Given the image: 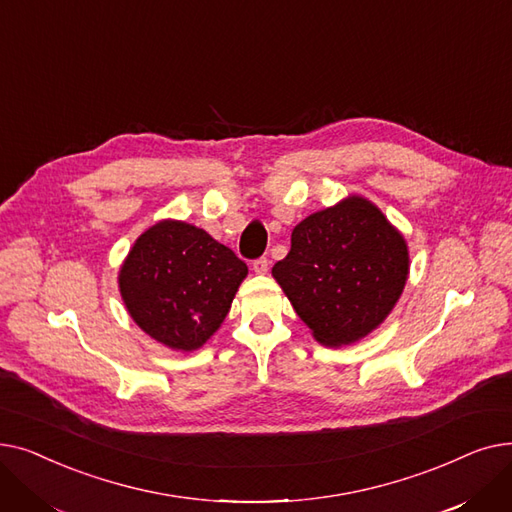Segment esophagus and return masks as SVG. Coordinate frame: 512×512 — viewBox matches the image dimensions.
<instances>
[{
	"mask_svg": "<svg viewBox=\"0 0 512 512\" xmlns=\"http://www.w3.org/2000/svg\"><path fill=\"white\" fill-rule=\"evenodd\" d=\"M253 270H255V274L265 276V274H267V270H270V261H267L265 257L255 259V261H253Z\"/></svg>",
	"mask_w": 512,
	"mask_h": 512,
	"instance_id": "34e87169",
	"label": "esophagus"
}]
</instances>
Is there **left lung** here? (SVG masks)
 Returning a JSON list of instances; mask_svg holds the SVG:
<instances>
[{"label":"left lung","mask_w":512,"mask_h":512,"mask_svg":"<svg viewBox=\"0 0 512 512\" xmlns=\"http://www.w3.org/2000/svg\"><path fill=\"white\" fill-rule=\"evenodd\" d=\"M409 247L382 209L348 195L294 226L272 276L313 338L355 344L384 324L409 278Z\"/></svg>","instance_id":"obj_1"}]
</instances>
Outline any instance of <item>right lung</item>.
Instances as JSON below:
<instances>
[{"mask_svg": "<svg viewBox=\"0 0 512 512\" xmlns=\"http://www.w3.org/2000/svg\"><path fill=\"white\" fill-rule=\"evenodd\" d=\"M247 274V263L203 228L161 220L134 240L118 288L147 336L193 353L218 332Z\"/></svg>", "mask_w": 512, "mask_h": 512, "instance_id": "1", "label": "right lung"}]
</instances>
